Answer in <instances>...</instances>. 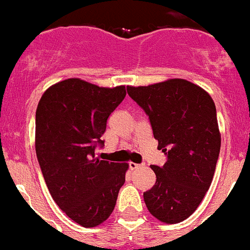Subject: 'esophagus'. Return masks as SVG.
I'll return each instance as SVG.
<instances>
[{"instance_id":"esophagus-1","label":"esophagus","mask_w":250,"mask_h":250,"mask_svg":"<svg viewBox=\"0 0 250 250\" xmlns=\"http://www.w3.org/2000/svg\"><path fill=\"white\" fill-rule=\"evenodd\" d=\"M140 167V165H138V163H134V162H130L129 163V169L130 170H134V169H138V168Z\"/></svg>"}]
</instances>
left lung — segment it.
<instances>
[{
    "label": "left lung",
    "instance_id": "obj_1",
    "mask_svg": "<svg viewBox=\"0 0 250 250\" xmlns=\"http://www.w3.org/2000/svg\"><path fill=\"white\" fill-rule=\"evenodd\" d=\"M129 97L146 112L162 166H151L156 183L144 192L148 211L166 224L188 219L210 186L220 152L216 109L200 85L172 78L150 85H128Z\"/></svg>",
    "mask_w": 250,
    "mask_h": 250
}]
</instances>
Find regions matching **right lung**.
I'll return each instance as SVG.
<instances>
[{
  "label": "right lung",
  "mask_w": 250,
  "mask_h": 250,
  "mask_svg": "<svg viewBox=\"0 0 250 250\" xmlns=\"http://www.w3.org/2000/svg\"><path fill=\"white\" fill-rule=\"evenodd\" d=\"M125 93V85L67 78L48 88L37 105L35 147L44 181L54 202L83 228L109 218L125 181L128 163L95 157L107 118Z\"/></svg>",
  "instance_id": "right-lung-1"
}]
</instances>
